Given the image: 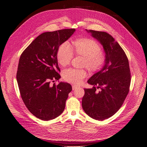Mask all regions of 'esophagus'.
I'll return each mask as SVG.
<instances>
[{
	"instance_id": "34e87169",
	"label": "esophagus",
	"mask_w": 147,
	"mask_h": 147,
	"mask_svg": "<svg viewBox=\"0 0 147 147\" xmlns=\"http://www.w3.org/2000/svg\"><path fill=\"white\" fill-rule=\"evenodd\" d=\"M79 88V87L78 86H75V85H73L72 86V88H73V90H75L76 89H78Z\"/></svg>"
}]
</instances>
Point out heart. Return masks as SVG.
Instances as JSON below:
<instances>
[{
	"label": "heart",
	"mask_w": 147,
	"mask_h": 147,
	"mask_svg": "<svg viewBox=\"0 0 147 147\" xmlns=\"http://www.w3.org/2000/svg\"><path fill=\"white\" fill-rule=\"evenodd\" d=\"M100 45L91 38H78L73 41V49L67 42L62 43L58 48L57 60L62 66L70 64L73 57V52L84 58V66L92 72L100 70L106 63L105 55L101 52ZM87 76L84 70L69 69L63 73V79L74 84H80Z\"/></svg>",
	"instance_id": "1"
}]
</instances>
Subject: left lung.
Instances as JSON below:
<instances>
[{"label":"left lung","mask_w":147,"mask_h":147,"mask_svg":"<svg viewBox=\"0 0 147 147\" xmlns=\"http://www.w3.org/2000/svg\"><path fill=\"white\" fill-rule=\"evenodd\" d=\"M87 31L102 45L107 60L103 68L88 80L94 87L84 89L82 107L91 118L103 120L119 111L129 94L131 82L129 63L123 49L111 35L106 32ZM99 88L101 90L98 93L96 89Z\"/></svg>","instance_id":"left-lung-1"}]
</instances>
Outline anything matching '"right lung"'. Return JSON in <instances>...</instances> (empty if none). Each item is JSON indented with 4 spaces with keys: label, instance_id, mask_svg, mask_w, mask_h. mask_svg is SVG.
I'll list each match as a JSON object with an SVG mask.
<instances>
[{
    "label": "right lung",
    "instance_id": "1",
    "mask_svg": "<svg viewBox=\"0 0 147 147\" xmlns=\"http://www.w3.org/2000/svg\"><path fill=\"white\" fill-rule=\"evenodd\" d=\"M74 28L47 32L37 36L21 55L17 81L21 96L28 111L38 119L47 121L63 112L71 86L60 82L57 52L60 44L75 32Z\"/></svg>",
    "mask_w": 147,
    "mask_h": 147
}]
</instances>
